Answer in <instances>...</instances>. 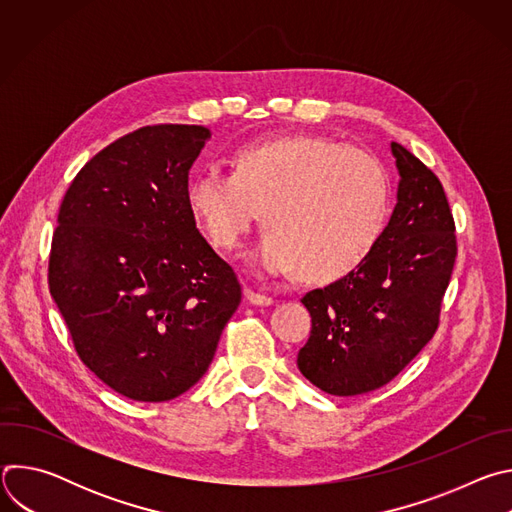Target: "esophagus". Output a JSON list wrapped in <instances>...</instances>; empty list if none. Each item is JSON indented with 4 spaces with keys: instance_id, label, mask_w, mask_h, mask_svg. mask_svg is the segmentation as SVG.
<instances>
[{
    "instance_id": "obj_1",
    "label": "esophagus",
    "mask_w": 512,
    "mask_h": 512,
    "mask_svg": "<svg viewBox=\"0 0 512 512\" xmlns=\"http://www.w3.org/2000/svg\"><path fill=\"white\" fill-rule=\"evenodd\" d=\"M245 300L253 306H271L273 304V298L257 294V291H253V289H245Z\"/></svg>"
}]
</instances>
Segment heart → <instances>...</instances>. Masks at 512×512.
<instances>
[{
    "instance_id": "b5f03b06",
    "label": "heart",
    "mask_w": 512,
    "mask_h": 512,
    "mask_svg": "<svg viewBox=\"0 0 512 512\" xmlns=\"http://www.w3.org/2000/svg\"><path fill=\"white\" fill-rule=\"evenodd\" d=\"M186 204L221 251L241 245L257 221L267 227L249 265L257 273L300 269L310 283L350 275L369 259L389 218V180L377 158L322 135L241 143L229 172L190 178Z\"/></svg>"
}]
</instances>
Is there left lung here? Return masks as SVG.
<instances>
[{"label": "left lung", "instance_id": "1", "mask_svg": "<svg viewBox=\"0 0 512 512\" xmlns=\"http://www.w3.org/2000/svg\"><path fill=\"white\" fill-rule=\"evenodd\" d=\"M397 204L377 247L350 275L302 304L312 332L298 369L324 393L350 397L395 379L431 340L456 263V227L442 182L391 143Z\"/></svg>", "mask_w": 512, "mask_h": 512}]
</instances>
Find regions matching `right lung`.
<instances>
[{
	"instance_id": "obj_1",
	"label": "right lung",
	"mask_w": 512,
	"mask_h": 512,
	"mask_svg": "<svg viewBox=\"0 0 512 512\" xmlns=\"http://www.w3.org/2000/svg\"><path fill=\"white\" fill-rule=\"evenodd\" d=\"M210 129L141 127L72 180L48 285L87 367L119 395L170 401L206 373L241 304L233 267L196 229L188 172Z\"/></svg>"
}]
</instances>
